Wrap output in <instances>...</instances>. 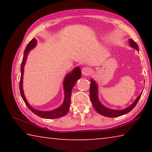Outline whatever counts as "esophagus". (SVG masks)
<instances>
[{
    "instance_id": "1",
    "label": "esophagus",
    "mask_w": 152,
    "mask_h": 152,
    "mask_svg": "<svg viewBox=\"0 0 152 152\" xmlns=\"http://www.w3.org/2000/svg\"><path fill=\"white\" fill-rule=\"evenodd\" d=\"M91 72V68H88V67H84L82 69V73L83 75H89L90 74Z\"/></svg>"
}]
</instances>
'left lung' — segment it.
<instances>
[{
  "instance_id": "1",
  "label": "left lung",
  "mask_w": 152,
  "mask_h": 152,
  "mask_svg": "<svg viewBox=\"0 0 152 152\" xmlns=\"http://www.w3.org/2000/svg\"><path fill=\"white\" fill-rule=\"evenodd\" d=\"M130 45L132 46V48L136 49V50H138V45L134 41L133 39H130L129 41ZM91 86H90V97H91V101L92 105H93L94 108L95 110H96L98 113L101 114L103 116L108 117H117L121 116L123 115H125L126 113L130 112L133 108L135 107V105L139 101V100L141 98V94L139 96L137 99L135 100V102L133 103L126 109L123 110H112L107 109L105 107H104L101 102H99V99H98V94H97V86L96 84L95 83L94 80H91Z\"/></svg>"
}]
</instances>
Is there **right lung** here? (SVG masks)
Listing matches in <instances>:
<instances>
[{"mask_svg": "<svg viewBox=\"0 0 152 152\" xmlns=\"http://www.w3.org/2000/svg\"><path fill=\"white\" fill-rule=\"evenodd\" d=\"M36 41L35 39H33L31 40L29 43H28L26 48H25L24 51L23 58V60L21 62V66H20V78L19 82V89H20V93L21 95V97L23 100L25 104L27 107L29 108L31 111L33 112L34 114H35L37 116L40 117L44 118V119H58V118L61 117L63 116H65L68 112L69 109H70V98L72 94V91L73 86L74 84L76 83L78 80L81 77V70L79 67L74 69L72 72L70 73L66 76L65 79H64V92H65V98H64V101L63 102L62 105L60 107L58 108L57 109L51 110V111L48 112H43L40 111V110H35L30 106L28 103L26 99L24 96L23 91V71H24V66L25 64V61L27 60V57L28 55V53L29 52V50H31L36 45Z\"/></svg>", "mask_w": 152, "mask_h": 152, "instance_id": "1", "label": "right lung"}]
</instances>
